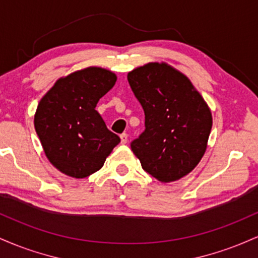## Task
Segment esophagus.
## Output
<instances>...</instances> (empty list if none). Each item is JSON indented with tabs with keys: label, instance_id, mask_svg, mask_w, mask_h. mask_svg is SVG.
Returning a JSON list of instances; mask_svg holds the SVG:
<instances>
[{
	"label": "esophagus",
	"instance_id": "1",
	"mask_svg": "<svg viewBox=\"0 0 258 258\" xmlns=\"http://www.w3.org/2000/svg\"><path fill=\"white\" fill-rule=\"evenodd\" d=\"M120 139H121V143L126 144L127 143V139H128V136H127V133H122V135L120 136Z\"/></svg>",
	"mask_w": 258,
	"mask_h": 258
}]
</instances>
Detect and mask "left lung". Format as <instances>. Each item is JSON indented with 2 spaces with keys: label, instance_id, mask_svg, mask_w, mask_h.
Instances as JSON below:
<instances>
[{
  "label": "left lung",
  "instance_id": "obj_1",
  "mask_svg": "<svg viewBox=\"0 0 258 258\" xmlns=\"http://www.w3.org/2000/svg\"><path fill=\"white\" fill-rule=\"evenodd\" d=\"M146 115V130L131 143L142 167L168 183L197 167L212 127L209 105L183 73L152 61L127 74Z\"/></svg>",
  "mask_w": 258,
  "mask_h": 258
}]
</instances>
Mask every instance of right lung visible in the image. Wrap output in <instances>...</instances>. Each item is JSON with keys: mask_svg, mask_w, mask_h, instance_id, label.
<instances>
[{"mask_svg": "<svg viewBox=\"0 0 258 258\" xmlns=\"http://www.w3.org/2000/svg\"><path fill=\"white\" fill-rule=\"evenodd\" d=\"M116 79L110 70L88 67L58 79L41 98L35 130L47 159L61 173L73 178L91 176L120 143L96 110Z\"/></svg>", "mask_w": 258, "mask_h": 258, "instance_id": "obj_1", "label": "right lung"}]
</instances>
